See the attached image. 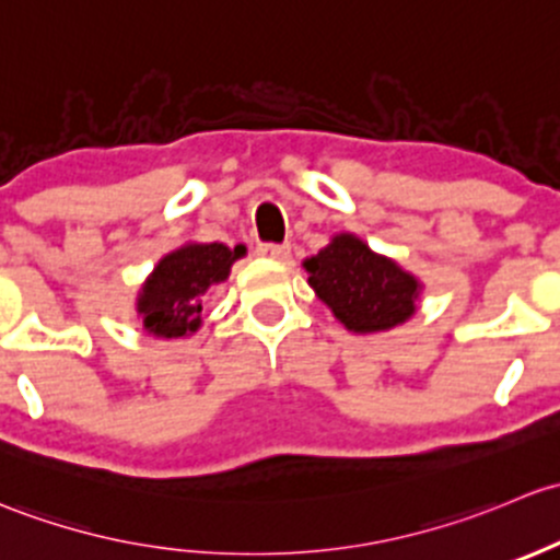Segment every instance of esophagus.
<instances>
[{
	"label": "esophagus",
	"instance_id": "1",
	"mask_svg": "<svg viewBox=\"0 0 560 560\" xmlns=\"http://www.w3.org/2000/svg\"><path fill=\"white\" fill-rule=\"evenodd\" d=\"M256 250L258 256L269 258V261H288V256H291V247L278 245V242H264V245H258Z\"/></svg>",
	"mask_w": 560,
	"mask_h": 560
}]
</instances>
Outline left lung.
I'll use <instances>...</instances> for the list:
<instances>
[{"instance_id": "1", "label": "left lung", "mask_w": 560, "mask_h": 560, "mask_svg": "<svg viewBox=\"0 0 560 560\" xmlns=\"http://www.w3.org/2000/svg\"><path fill=\"white\" fill-rule=\"evenodd\" d=\"M310 285L348 331H388L418 310L420 282L396 261L369 250L355 234H337L307 258Z\"/></svg>"}]
</instances>
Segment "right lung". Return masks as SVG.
<instances>
[{
    "mask_svg": "<svg viewBox=\"0 0 560 560\" xmlns=\"http://www.w3.org/2000/svg\"><path fill=\"white\" fill-rule=\"evenodd\" d=\"M245 256V247L221 242H188L166 253L137 296V313L148 334L164 339L188 337L201 326V304L207 291L223 282L232 264Z\"/></svg>",
    "mask_w": 560,
    "mask_h": 560,
    "instance_id": "add662e5",
    "label": "right lung"
}]
</instances>
